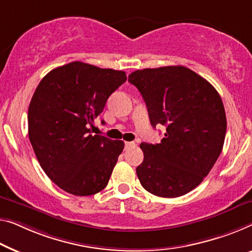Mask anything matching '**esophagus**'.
I'll return each mask as SVG.
<instances>
[{
  "label": "esophagus",
  "instance_id": "obj_1",
  "mask_svg": "<svg viewBox=\"0 0 252 252\" xmlns=\"http://www.w3.org/2000/svg\"><path fill=\"white\" fill-rule=\"evenodd\" d=\"M133 146H136V144H134L133 141H126L125 142V147L126 149H129L131 147H133Z\"/></svg>",
  "mask_w": 252,
  "mask_h": 252
}]
</instances>
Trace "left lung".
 Listing matches in <instances>:
<instances>
[{"label":"left lung","mask_w":252,"mask_h":252,"mask_svg":"<svg viewBox=\"0 0 252 252\" xmlns=\"http://www.w3.org/2000/svg\"><path fill=\"white\" fill-rule=\"evenodd\" d=\"M129 82L140 92L152 126L166 127L159 144H140L144 160L136 170L139 181L158 197L190 192L222 153L226 115L220 94L182 65L137 70Z\"/></svg>","instance_id":"left-lung-1"}]
</instances>
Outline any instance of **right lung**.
I'll return each mask as SVG.
<instances>
[{"instance_id": "1", "label": "right lung", "mask_w": 252, "mask_h": 252, "mask_svg": "<svg viewBox=\"0 0 252 252\" xmlns=\"http://www.w3.org/2000/svg\"><path fill=\"white\" fill-rule=\"evenodd\" d=\"M126 80L125 71L76 61L48 72L33 93L29 140L45 173L66 192L92 196L107 186L125 142L90 127Z\"/></svg>"}]
</instances>
